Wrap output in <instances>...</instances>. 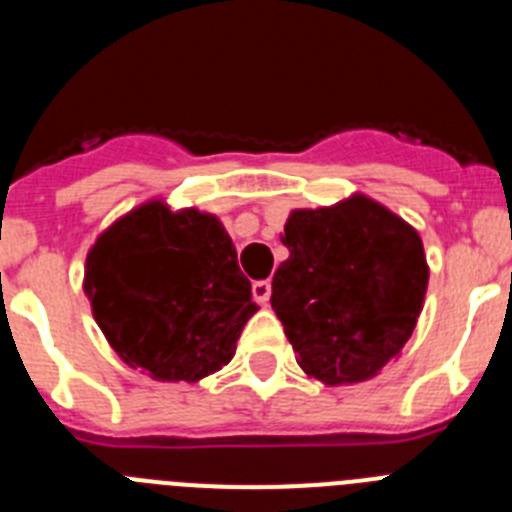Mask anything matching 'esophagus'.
<instances>
[{
	"label": "esophagus",
	"mask_w": 512,
	"mask_h": 512,
	"mask_svg": "<svg viewBox=\"0 0 512 512\" xmlns=\"http://www.w3.org/2000/svg\"><path fill=\"white\" fill-rule=\"evenodd\" d=\"M251 295H253V300L259 302V305H269V297H271V282H269V279H259V282H253Z\"/></svg>",
	"instance_id": "obj_1"
}]
</instances>
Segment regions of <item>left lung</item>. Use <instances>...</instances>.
Listing matches in <instances>:
<instances>
[{"label":"left lung","mask_w":512,"mask_h":512,"mask_svg":"<svg viewBox=\"0 0 512 512\" xmlns=\"http://www.w3.org/2000/svg\"><path fill=\"white\" fill-rule=\"evenodd\" d=\"M289 259L271 279V307L297 364L325 384L361 382L413 333L428 287L418 233L366 197L295 210Z\"/></svg>","instance_id":"left-lung-1"}]
</instances>
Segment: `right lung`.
Masks as SVG:
<instances>
[{
    "mask_svg": "<svg viewBox=\"0 0 512 512\" xmlns=\"http://www.w3.org/2000/svg\"><path fill=\"white\" fill-rule=\"evenodd\" d=\"M84 292L120 359L161 382H197L235 354L256 305L215 215L148 202L87 256Z\"/></svg>",
    "mask_w": 512,
    "mask_h": 512,
    "instance_id": "add662e5",
    "label": "right lung"
}]
</instances>
